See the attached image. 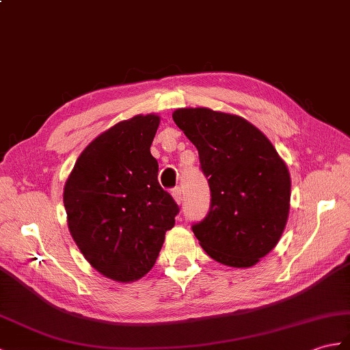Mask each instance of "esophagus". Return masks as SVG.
I'll use <instances>...</instances> for the list:
<instances>
[{
  "label": "esophagus",
  "instance_id": "obj_1",
  "mask_svg": "<svg viewBox=\"0 0 350 350\" xmlns=\"http://www.w3.org/2000/svg\"><path fill=\"white\" fill-rule=\"evenodd\" d=\"M172 195H173V198H174V201L177 202V204H180V202H182V198H183V192H182V189H180V188H174V189L172 191Z\"/></svg>",
  "mask_w": 350,
  "mask_h": 350
}]
</instances>
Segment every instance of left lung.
<instances>
[{"label": "left lung", "mask_w": 350, "mask_h": 350, "mask_svg": "<svg viewBox=\"0 0 350 350\" xmlns=\"http://www.w3.org/2000/svg\"><path fill=\"white\" fill-rule=\"evenodd\" d=\"M173 120L197 148L208 177L210 212L192 225L210 258L249 268L278 245L289 216V170L245 118L207 107L177 109Z\"/></svg>", "instance_id": "8db88e82"}]
</instances>
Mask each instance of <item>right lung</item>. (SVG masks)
Returning a JSON list of instances; mask_svg holds the SVG:
<instances>
[{
	"label": "right lung",
	"instance_id": "right-lung-1",
	"mask_svg": "<svg viewBox=\"0 0 350 350\" xmlns=\"http://www.w3.org/2000/svg\"><path fill=\"white\" fill-rule=\"evenodd\" d=\"M161 118L122 120L89 143L64 186L68 230L96 271L128 283L150 271L178 207L150 146Z\"/></svg>",
	"mask_w": 350,
	"mask_h": 350
}]
</instances>
